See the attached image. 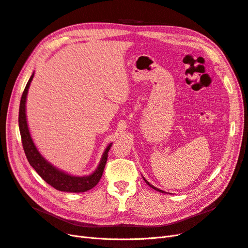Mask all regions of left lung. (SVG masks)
I'll return each instance as SVG.
<instances>
[{"label": "left lung", "instance_id": "1", "mask_svg": "<svg viewBox=\"0 0 248 248\" xmlns=\"http://www.w3.org/2000/svg\"><path fill=\"white\" fill-rule=\"evenodd\" d=\"M143 180L145 181V183L147 184V185H148V186H150V187H152L153 189H155V190H157V191H159V192H162V193H166V192H165V191H162V190H160V189H158V188H155V187H154L153 185H151V184H150V183H148V182H147V181H146V180H145L144 178H143Z\"/></svg>", "mask_w": 248, "mask_h": 248}]
</instances>
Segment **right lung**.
<instances>
[{"mask_svg": "<svg viewBox=\"0 0 248 248\" xmlns=\"http://www.w3.org/2000/svg\"><path fill=\"white\" fill-rule=\"evenodd\" d=\"M34 74H32L31 78L28 81L25 90L23 93L22 98H20L19 104V112H18V125H19V132L20 137H22V143L24 151L26 154V157L29 161L30 165L36 170V172L44 179L48 185H51L55 189L59 191H64V192H85L91 188H93L96 184L100 182L102 174L104 172L106 162L108 159V152L112 143H110L107 148H106L103 157L101 159L100 164H98L95 170L85 176H75L65 173L64 171L59 170L58 168L53 166L51 163L42 157L40 153L37 151L36 146H35L33 140L31 138L29 128H28L27 124V117H26V100L28 90H29L31 81L33 80Z\"/></svg>", "mask_w": 248, "mask_h": 248, "instance_id": "add662e5", "label": "right lung"}]
</instances>
